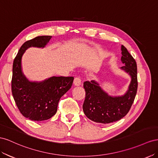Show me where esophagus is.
<instances>
[{"label": "esophagus", "mask_w": 158, "mask_h": 158, "mask_svg": "<svg viewBox=\"0 0 158 158\" xmlns=\"http://www.w3.org/2000/svg\"><path fill=\"white\" fill-rule=\"evenodd\" d=\"M73 83L75 86H79V85H81V80L79 77H75Z\"/></svg>", "instance_id": "obj_1"}]
</instances>
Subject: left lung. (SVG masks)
I'll list each match as a JSON object with an SVG mask.
<instances>
[{"mask_svg":"<svg viewBox=\"0 0 158 158\" xmlns=\"http://www.w3.org/2000/svg\"><path fill=\"white\" fill-rule=\"evenodd\" d=\"M121 61L125 65L121 69L132 78L125 94L110 97L94 80L83 83L85 98L83 110L87 118L95 123L109 124L123 118L129 112L136 97L138 89L136 62L124 46H121Z\"/></svg>","mask_w":158,"mask_h":158,"instance_id":"1","label":"left lung"}]
</instances>
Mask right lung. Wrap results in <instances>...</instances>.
Here are the masks:
<instances>
[{
  "mask_svg": "<svg viewBox=\"0 0 158 158\" xmlns=\"http://www.w3.org/2000/svg\"><path fill=\"white\" fill-rule=\"evenodd\" d=\"M52 38L42 35L26 41L20 47L13 62L12 93L20 113L34 121L49 119L55 115L58 102L71 87L73 77H52L42 82H31L22 71V57L30 47L44 48Z\"/></svg>",
  "mask_w": 158,
  "mask_h": 158,
  "instance_id": "1",
  "label": "right lung"
}]
</instances>
